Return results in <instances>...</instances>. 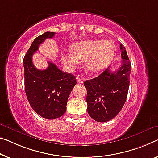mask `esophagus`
I'll return each instance as SVG.
<instances>
[{"instance_id": "obj_1", "label": "esophagus", "mask_w": 158, "mask_h": 158, "mask_svg": "<svg viewBox=\"0 0 158 158\" xmlns=\"http://www.w3.org/2000/svg\"><path fill=\"white\" fill-rule=\"evenodd\" d=\"M76 80H77V83H78V84H81L83 82V79L79 76L76 77Z\"/></svg>"}]
</instances>
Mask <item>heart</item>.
Returning <instances> with one entry per match:
<instances>
[{
  "instance_id": "obj_1",
  "label": "heart",
  "mask_w": 158,
  "mask_h": 158,
  "mask_svg": "<svg viewBox=\"0 0 158 158\" xmlns=\"http://www.w3.org/2000/svg\"><path fill=\"white\" fill-rule=\"evenodd\" d=\"M71 54L62 56V62L73 69L79 61H84L85 69L89 73H97L111 64L115 54V46L108 40H85L71 47Z\"/></svg>"
}]
</instances>
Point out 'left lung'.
<instances>
[{"label": "left lung", "mask_w": 158, "mask_h": 158, "mask_svg": "<svg viewBox=\"0 0 158 158\" xmlns=\"http://www.w3.org/2000/svg\"><path fill=\"white\" fill-rule=\"evenodd\" d=\"M122 63L114 72L106 69L99 76L84 82L87 89V112L94 121L106 122L120 112L127 100L131 64L120 44Z\"/></svg>", "instance_id": "8db88e82"}]
</instances>
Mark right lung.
Returning a JSON list of instances; mask_svg holds the SVG:
<instances>
[{"label":"right lung","mask_w":158,"mask_h":158,"mask_svg":"<svg viewBox=\"0 0 158 158\" xmlns=\"http://www.w3.org/2000/svg\"><path fill=\"white\" fill-rule=\"evenodd\" d=\"M54 35L55 32L47 31L37 37L23 59L27 98L34 111L47 119H55L64 114L68 98L76 85V77L60 71L53 63L48 61V68L43 71L33 64L32 56L39 46Z\"/></svg>","instance_id":"right-lung-1"}]
</instances>
